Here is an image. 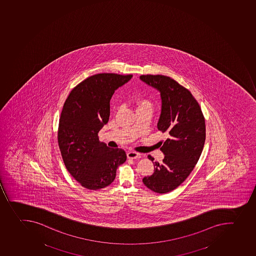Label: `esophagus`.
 <instances>
[{
  "label": "esophagus",
  "mask_w": 256,
  "mask_h": 256,
  "mask_svg": "<svg viewBox=\"0 0 256 256\" xmlns=\"http://www.w3.org/2000/svg\"><path fill=\"white\" fill-rule=\"evenodd\" d=\"M127 158L130 159H136L140 158V154L136 152H127Z\"/></svg>",
  "instance_id": "esophagus-1"
}]
</instances>
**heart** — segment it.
<instances>
[{"label": "heart", "mask_w": 256, "mask_h": 256, "mask_svg": "<svg viewBox=\"0 0 256 256\" xmlns=\"http://www.w3.org/2000/svg\"><path fill=\"white\" fill-rule=\"evenodd\" d=\"M138 108H146L152 110V105L151 102L143 99L138 102Z\"/></svg>", "instance_id": "obj_1"}]
</instances>
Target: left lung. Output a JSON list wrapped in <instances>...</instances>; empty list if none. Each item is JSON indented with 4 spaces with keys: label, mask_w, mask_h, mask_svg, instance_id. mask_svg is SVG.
<instances>
[{
    "label": "left lung",
    "mask_w": 256,
    "mask_h": 256,
    "mask_svg": "<svg viewBox=\"0 0 256 256\" xmlns=\"http://www.w3.org/2000/svg\"><path fill=\"white\" fill-rule=\"evenodd\" d=\"M141 80L158 90L162 109L158 129L168 138L159 142L165 157L161 164L152 161L154 172L143 178L144 184L156 193L178 188L190 174L204 146L206 129L198 102L189 90L168 76H140Z\"/></svg>",
    "instance_id": "1"
}]
</instances>
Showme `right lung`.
<instances>
[{
	"mask_svg": "<svg viewBox=\"0 0 256 256\" xmlns=\"http://www.w3.org/2000/svg\"><path fill=\"white\" fill-rule=\"evenodd\" d=\"M132 74L102 73L90 76L72 90L64 102L58 126V146L70 174L88 190L102 189L114 180L126 160L122 148L99 141V130L108 122L110 100Z\"/></svg>",
	"mask_w": 256,
	"mask_h": 256,
	"instance_id": "right-lung-1",
	"label": "right lung"
}]
</instances>
